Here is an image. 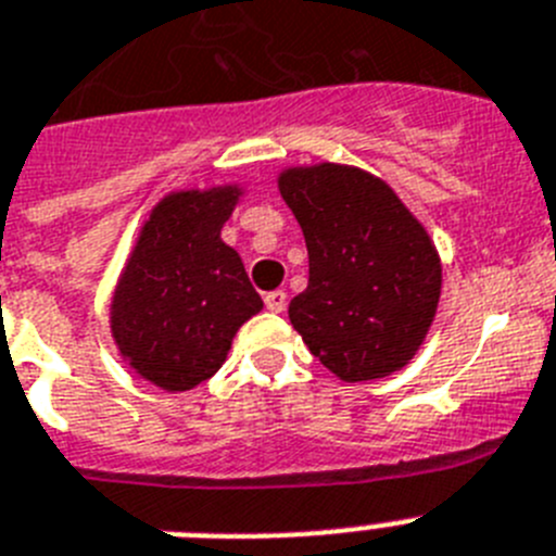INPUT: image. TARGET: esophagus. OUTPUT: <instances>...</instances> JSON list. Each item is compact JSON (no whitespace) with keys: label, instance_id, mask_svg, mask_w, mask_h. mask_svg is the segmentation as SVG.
<instances>
[{"label":"esophagus","instance_id":"obj_1","mask_svg":"<svg viewBox=\"0 0 556 556\" xmlns=\"http://www.w3.org/2000/svg\"><path fill=\"white\" fill-rule=\"evenodd\" d=\"M264 306H267L273 314H281L283 306H287V292H283V289L267 292L264 294Z\"/></svg>","mask_w":556,"mask_h":556}]
</instances>
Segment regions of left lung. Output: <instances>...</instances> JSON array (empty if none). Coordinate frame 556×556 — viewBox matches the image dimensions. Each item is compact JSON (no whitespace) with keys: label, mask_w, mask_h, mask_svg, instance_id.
<instances>
[{"label":"left lung","mask_w":556,"mask_h":556,"mask_svg":"<svg viewBox=\"0 0 556 556\" xmlns=\"http://www.w3.org/2000/svg\"><path fill=\"white\" fill-rule=\"evenodd\" d=\"M278 191L308 250V287L289 303L308 351L348 384L409 365L443 289L424 223L387 180L358 166H287Z\"/></svg>","instance_id":"obj_1"}]
</instances>
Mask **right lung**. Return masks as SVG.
I'll list each match as a JSON object with an SVG mask.
<instances>
[{
  "instance_id": "right-lung-1",
  "label": "right lung",
  "mask_w": 556,
  "mask_h": 556,
  "mask_svg": "<svg viewBox=\"0 0 556 556\" xmlns=\"http://www.w3.org/2000/svg\"><path fill=\"white\" fill-rule=\"evenodd\" d=\"M239 184L169 191L152 205L113 287L111 337L130 370L166 392L203 384L264 308L244 264L223 242Z\"/></svg>"
}]
</instances>
